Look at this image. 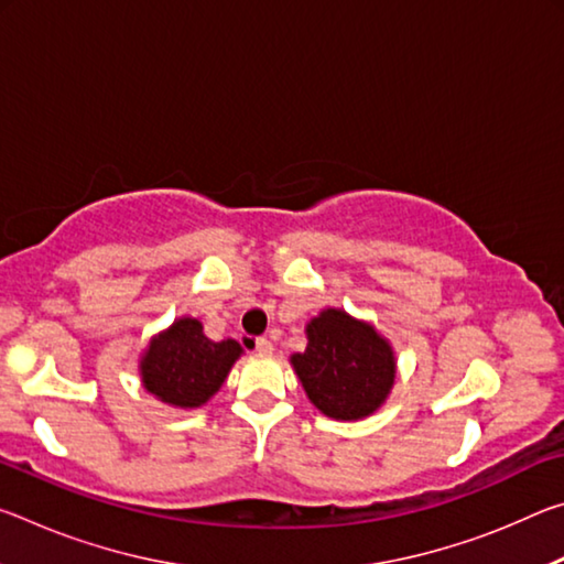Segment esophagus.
Wrapping results in <instances>:
<instances>
[{
  "label": "esophagus",
  "mask_w": 564,
  "mask_h": 564,
  "mask_svg": "<svg viewBox=\"0 0 564 564\" xmlns=\"http://www.w3.org/2000/svg\"><path fill=\"white\" fill-rule=\"evenodd\" d=\"M256 350L263 352V356H269V352H273V343L269 338H256Z\"/></svg>",
  "instance_id": "34e87169"
}]
</instances>
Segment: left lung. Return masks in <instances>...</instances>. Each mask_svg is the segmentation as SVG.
<instances>
[{"label":"left lung","instance_id":"obj_1","mask_svg":"<svg viewBox=\"0 0 564 564\" xmlns=\"http://www.w3.org/2000/svg\"><path fill=\"white\" fill-rule=\"evenodd\" d=\"M308 346L291 358L295 373L321 413L358 420L373 413L395 380V358L368 323L328 308L308 323Z\"/></svg>","mask_w":564,"mask_h":564}]
</instances>
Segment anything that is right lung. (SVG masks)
I'll use <instances>...</instances> for the list:
<instances>
[{"label":"right lung","mask_w":564,"mask_h":564,"mask_svg":"<svg viewBox=\"0 0 564 564\" xmlns=\"http://www.w3.org/2000/svg\"><path fill=\"white\" fill-rule=\"evenodd\" d=\"M241 356L236 340H212L202 323L181 318L151 340L141 360V380L149 393L169 405L198 408L212 398Z\"/></svg>","instance_id":"1"}]
</instances>
